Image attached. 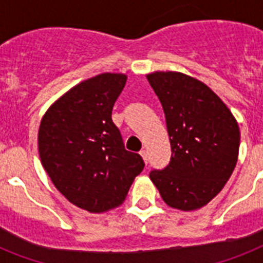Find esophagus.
<instances>
[{
	"mask_svg": "<svg viewBox=\"0 0 263 263\" xmlns=\"http://www.w3.org/2000/svg\"><path fill=\"white\" fill-rule=\"evenodd\" d=\"M140 155H142L144 161H147V151L144 150V148H143V150H140Z\"/></svg>",
	"mask_w": 263,
	"mask_h": 263,
	"instance_id": "34e87169",
	"label": "esophagus"
}]
</instances>
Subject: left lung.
<instances>
[{
    "instance_id": "left-lung-1",
    "label": "left lung",
    "mask_w": 263,
    "mask_h": 263,
    "mask_svg": "<svg viewBox=\"0 0 263 263\" xmlns=\"http://www.w3.org/2000/svg\"><path fill=\"white\" fill-rule=\"evenodd\" d=\"M166 117L172 158L150 178L172 208L193 211L223 189L238 161L235 117L206 85L182 72L147 76Z\"/></svg>"
}]
</instances>
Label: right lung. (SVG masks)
<instances>
[{
	"instance_id": "1",
	"label": "right lung",
	"mask_w": 263,
	"mask_h": 263,
	"mask_svg": "<svg viewBox=\"0 0 263 263\" xmlns=\"http://www.w3.org/2000/svg\"><path fill=\"white\" fill-rule=\"evenodd\" d=\"M124 74H100L55 101L39 128L43 167L58 191L74 205L105 212L124 201L144 162L127 151L112 121Z\"/></svg>"
}]
</instances>
